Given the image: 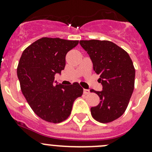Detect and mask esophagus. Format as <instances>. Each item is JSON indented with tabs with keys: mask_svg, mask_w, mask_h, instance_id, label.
Here are the masks:
<instances>
[{
	"mask_svg": "<svg viewBox=\"0 0 152 152\" xmlns=\"http://www.w3.org/2000/svg\"><path fill=\"white\" fill-rule=\"evenodd\" d=\"M90 93V90H87V89H84V94L85 95H87Z\"/></svg>",
	"mask_w": 152,
	"mask_h": 152,
	"instance_id": "1",
	"label": "esophagus"
}]
</instances>
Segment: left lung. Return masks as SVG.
I'll return each mask as SVG.
<instances>
[{
  "label": "left lung",
  "instance_id": "left-lung-1",
  "mask_svg": "<svg viewBox=\"0 0 152 152\" xmlns=\"http://www.w3.org/2000/svg\"><path fill=\"white\" fill-rule=\"evenodd\" d=\"M88 53L93 70L100 75L102 92L91 90L100 98V103L90 109L93 118L100 123H110L124 114L134 87L135 69L125 50L108 40H81Z\"/></svg>",
  "mask_w": 152,
  "mask_h": 152
}]
</instances>
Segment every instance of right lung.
Returning a JSON list of instances; mask_svg holds the SVG:
<instances>
[{
	"instance_id": "add662e5",
	"label": "right lung",
	"mask_w": 152,
	"mask_h": 152,
	"mask_svg": "<svg viewBox=\"0 0 152 152\" xmlns=\"http://www.w3.org/2000/svg\"><path fill=\"white\" fill-rule=\"evenodd\" d=\"M79 40L42 37L23 52L17 68L20 89L34 113L47 122L58 124L71 113L74 101L83 94L77 82L54 85L56 73L65 66V56Z\"/></svg>"
}]
</instances>
